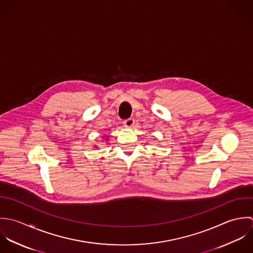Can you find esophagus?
<instances>
[{"label": "esophagus", "mask_w": 253, "mask_h": 253, "mask_svg": "<svg viewBox=\"0 0 253 253\" xmlns=\"http://www.w3.org/2000/svg\"><path fill=\"white\" fill-rule=\"evenodd\" d=\"M123 123H124V126H125V127L131 128V127H133V125H134V123H135V120H134V118H128V119L124 120Z\"/></svg>", "instance_id": "34e87169"}]
</instances>
